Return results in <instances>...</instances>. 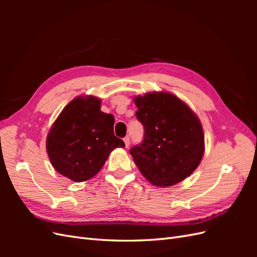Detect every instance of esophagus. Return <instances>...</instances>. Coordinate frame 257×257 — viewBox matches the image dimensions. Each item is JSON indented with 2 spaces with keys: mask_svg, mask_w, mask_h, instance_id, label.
I'll return each mask as SVG.
<instances>
[{
  "mask_svg": "<svg viewBox=\"0 0 257 257\" xmlns=\"http://www.w3.org/2000/svg\"><path fill=\"white\" fill-rule=\"evenodd\" d=\"M123 142H124V144H125V147L128 148V146H130V137H128V136L124 137V138H123Z\"/></svg>",
  "mask_w": 257,
  "mask_h": 257,
  "instance_id": "esophagus-1",
  "label": "esophagus"
}]
</instances>
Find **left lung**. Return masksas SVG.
Wrapping results in <instances>:
<instances>
[{
  "instance_id": "left-lung-1",
  "label": "left lung",
  "mask_w": 257,
  "mask_h": 257,
  "mask_svg": "<svg viewBox=\"0 0 257 257\" xmlns=\"http://www.w3.org/2000/svg\"><path fill=\"white\" fill-rule=\"evenodd\" d=\"M136 116L145 128L144 141L130 153L148 181L170 186L197 168L205 151V137L197 115L180 98L167 92L134 98Z\"/></svg>"
}]
</instances>
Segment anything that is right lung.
I'll use <instances>...</instances> for the list:
<instances>
[{"mask_svg": "<svg viewBox=\"0 0 257 257\" xmlns=\"http://www.w3.org/2000/svg\"><path fill=\"white\" fill-rule=\"evenodd\" d=\"M114 118L100 110V99L78 96L69 102L51 126L46 148L53 168L75 182L87 181L102 168L115 148Z\"/></svg>", "mask_w": 257, "mask_h": 257, "instance_id": "add662e5", "label": "right lung"}]
</instances>
